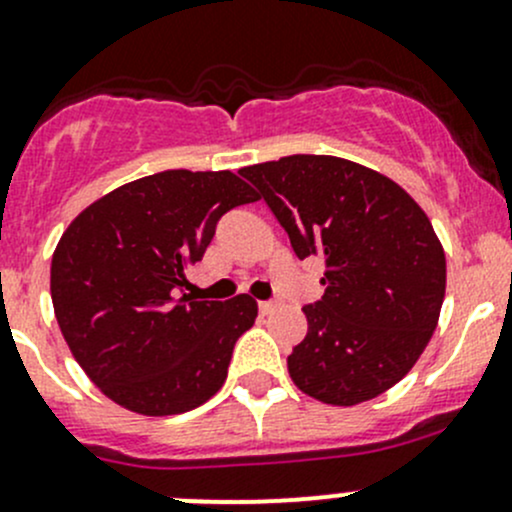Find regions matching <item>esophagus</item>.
I'll return each instance as SVG.
<instances>
[{"instance_id":"34e87169","label":"esophagus","mask_w":512,"mask_h":512,"mask_svg":"<svg viewBox=\"0 0 512 512\" xmlns=\"http://www.w3.org/2000/svg\"><path fill=\"white\" fill-rule=\"evenodd\" d=\"M277 309V302H260V312L262 314H272Z\"/></svg>"}]
</instances>
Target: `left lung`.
I'll return each instance as SVG.
<instances>
[{
    "label": "left lung",
    "instance_id": "obj_1",
    "mask_svg": "<svg viewBox=\"0 0 512 512\" xmlns=\"http://www.w3.org/2000/svg\"><path fill=\"white\" fill-rule=\"evenodd\" d=\"M299 260L322 257L324 294L302 309L307 337L287 356L294 386L356 406L399 384L431 342L446 255L421 205L386 175L337 156L247 165Z\"/></svg>",
    "mask_w": 512,
    "mask_h": 512
}]
</instances>
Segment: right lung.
<instances>
[{
  "label": "right lung",
  "instance_id": "1",
  "mask_svg": "<svg viewBox=\"0 0 512 512\" xmlns=\"http://www.w3.org/2000/svg\"><path fill=\"white\" fill-rule=\"evenodd\" d=\"M257 193L230 170H163L81 210L51 257L56 322L91 381L123 409L175 416L215 396L257 302H200L188 270L227 210Z\"/></svg>",
  "mask_w": 512,
  "mask_h": 512
}]
</instances>
